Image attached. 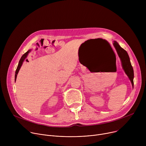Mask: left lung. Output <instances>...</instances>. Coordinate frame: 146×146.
<instances>
[{"label":"left lung","instance_id":"8db88e82","mask_svg":"<svg viewBox=\"0 0 146 146\" xmlns=\"http://www.w3.org/2000/svg\"><path fill=\"white\" fill-rule=\"evenodd\" d=\"M113 45L117 51L118 55L120 58L121 62V65L123 70L125 73L127 75L129 79L130 80L132 87H133V78H134V73L133 69L132 66L130 59L127 52L123 49L116 41H113Z\"/></svg>","mask_w":146,"mask_h":146}]
</instances>
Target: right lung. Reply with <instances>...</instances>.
Returning a JSON list of instances; mask_svg holds the SVG:
<instances>
[{
    "label": "right lung",
    "instance_id": "right-lung-1",
    "mask_svg": "<svg viewBox=\"0 0 146 146\" xmlns=\"http://www.w3.org/2000/svg\"><path fill=\"white\" fill-rule=\"evenodd\" d=\"M30 51H31V50H28L26 53H25V54L21 56V59H20V60H19V63H18L17 68L16 71H15V81H16L17 76V74H18V72H19V70L21 67L22 66V65H23V64L24 61L25 59L27 58V56H28V54L29 53Z\"/></svg>",
    "mask_w": 146,
    "mask_h": 146
}]
</instances>
